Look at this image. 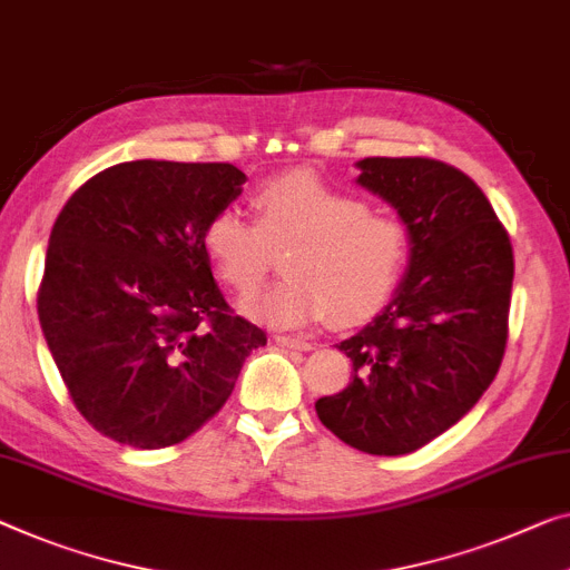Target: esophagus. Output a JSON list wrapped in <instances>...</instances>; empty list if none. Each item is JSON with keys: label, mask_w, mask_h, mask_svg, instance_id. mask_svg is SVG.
<instances>
[{"label": "esophagus", "mask_w": 570, "mask_h": 570, "mask_svg": "<svg viewBox=\"0 0 570 570\" xmlns=\"http://www.w3.org/2000/svg\"><path fill=\"white\" fill-rule=\"evenodd\" d=\"M276 343L288 351H312V343L307 337H294V335H276Z\"/></svg>", "instance_id": "34e87169"}]
</instances>
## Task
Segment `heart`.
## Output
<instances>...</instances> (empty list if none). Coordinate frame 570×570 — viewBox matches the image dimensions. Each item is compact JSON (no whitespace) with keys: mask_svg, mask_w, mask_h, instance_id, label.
Wrapping results in <instances>:
<instances>
[{"mask_svg":"<svg viewBox=\"0 0 570 570\" xmlns=\"http://www.w3.org/2000/svg\"><path fill=\"white\" fill-rule=\"evenodd\" d=\"M253 209L256 225L240 209H223L204 227V253L237 292L261 282L271 248H286L284 282L240 302L250 320L294 330L333 312L337 322H355L376 312L396 286L406 261V230L396 217L371 212L309 174L261 184Z\"/></svg>","mask_w":570,"mask_h":570,"instance_id":"1","label":"heart"}]
</instances>
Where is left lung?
<instances>
[{
	"mask_svg": "<svg viewBox=\"0 0 570 570\" xmlns=\"http://www.w3.org/2000/svg\"><path fill=\"white\" fill-rule=\"evenodd\" d=\"M355 166V184L404 223L410 263L386 307L337 345L353 381L314 410L351 448L406 455L465 417L502 366L512 243L479 186L443 160Z\"/></svg>",
	"mask_w": 570,
	"mask_h": 570,
	"instance_id": "8db88e82",
	"label": "left lung"
}]
</instances>
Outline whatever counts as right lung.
I'll return each instance as SVG.
<instances>
[{
	"instance_id": "add662e5",
	"label": "right lung",
	"mask_w": 570,
	"mask_h": 570,
	"mask_svg": "<svg viewBox=\"0 0 570 570\" xmlns=\"http://www.w3.org/2000/svg\"><path fill=\"white\" fill-rule=\"evenodd\" d=\"M243 184L233 164L127 160L76 189L50 230L42 335L76 410L115 443H181L266 345L204 253V227Z\"/></svg>"
}]
</instances>
